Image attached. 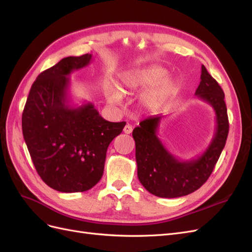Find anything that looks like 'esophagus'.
<instances>
[{"label":"esophagus","mask_w":252,"mask_h":252,"mask_svg":"<svg viewBox=\"0 0 252 252\" xmlns=\"http://www.w3.org/2000/svg\"><path fill=\"white\" fill-rule=\"evenodd\" d=\"M124 132H125L126 134H130V133L132 132V126L127 124V125L124 127Z\"/></svg>","instance_id":"1"}]
</instances>
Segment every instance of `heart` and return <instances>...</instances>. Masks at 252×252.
I'll list each match as a JSON object with an SVG mask.
<instances>
[{
    "label": "heart",
    "instance_id": "obj_1",
    "mask_svg": "<svg viewBox=\"0 0 252 252\" xmlns=\"http://www.w3.org/2000/svg\"><path fill=\"white\" fill-rule=\"evenodd\" d=\"M167 74L166 68L157 65L128 70L121 74V87L129 94L145 89L140 96L141 107L148 112H158L178 93V82L167 77ZM122 90L114 85L106 88V96L111 105L121 104L123 98Z\"/></svg>",
    "mask_w": 252,
    "mask_h": 252
}]
</instances>
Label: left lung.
Segmentation results:
<instances>
[{"instance_id": "obj_1", "label": "left lung", "mask_w": 252, "mask_h": 252, "mask_svg": "<svg viewBox=\"0 0 252 252\" xmlns=\"http://www.w3.org/2000/svg\"><path fill=\"white\" fill-rule=\"evenodd\" d=\"M194 94L208 103L216 112L215 134L201 156L182 161L170 154L158 136L162 116L145 119L132 131L139 181L147 191L157 196L171 199L199 189L210 177L225 147L229 131L225 94L204 65Z\"/></svg>"}]
</instances>
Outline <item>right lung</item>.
<instances>
[{"label": "right lung", "instance_id": "right-lung-1", "mask_svg": "<svg viewBox=\"0 0 252 252\" xmlns=\"http://www.w3.org/2000/svg\"><path fill=\"white\" fill-rule=\"evenodd\" d=\"M91 59L90 53L67 57L40 73L22 114L23 135L35 169L61 192L86 191L101 180L109 144L126 125L106 121L93 103L70 104L68 77Z\"/></svg>", "mask_w": 252, "mask_h": 252}]
</instances>
